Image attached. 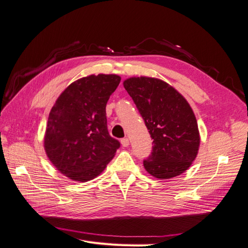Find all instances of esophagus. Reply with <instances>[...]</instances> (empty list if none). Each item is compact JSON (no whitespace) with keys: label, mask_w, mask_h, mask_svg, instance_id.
Instances as JSON below:
<instances>
[{"label":"esophagus","mask_w":248,"mask_h":248,"mask_svg":"<svg viewBox=\"0 0 248 248\" xmlns=\"http://www.w3.org/2000/svg\"><path fill=\"white\" fill-rule=\"evenodd\" d=\"M121 144L123 147H128L129 146V140L127 138H124L121 140Z\"/></svg>","instance_id":"1"}]
</instances>
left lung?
<instances>
[{
  "mask_svg": "<svg viewBox=\"0 0 248 248\" xmlns=\"http://www.w3.org/2000/svg\"><path fill=\"white\" fill-rule=\"evenodd\" d=\"M123 86L153 140L152 153L144 160L145 170L159 180L181 175L197 158L201 141L189 103L159 78L133 77L125 79Z\"/></svg>",
  "mask_w": 248,
  "mask_h": 248,
  "instance_id": "obj_1",
  "label": "left lung"
}]
</instances>
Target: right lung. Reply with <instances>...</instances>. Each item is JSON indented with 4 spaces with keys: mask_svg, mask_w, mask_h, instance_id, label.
<instances>
[{
    "mask_svg": "<svg viewBox=\"0 0 248 248\" xmlns=\"http://www.w3.org/2000/svg\"><path fill=\"white\" fill-rule=\"evenodd\" d=\"M120 80L117 74L81 78L64 90L50 109L44 150L54 167L73 181L99 176L120 147L109 136L106 116Z\"/></svg>",
    "mask_w": 248,
    "mask_h": 248,
    "instance_id": "1",
    "label": "right lung"
}]
</instances>
